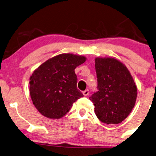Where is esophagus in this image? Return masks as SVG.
Masks as SVG:
<instances>
[{"instance_id": "34e87169", "label": "esophagus", "mask_w": 156, "mask_h": 156, "mask_svg": "<svg viewBox=\"0 0 156 156\" xmlns=\"http://www.w3.org/2000/svg\"><path fill=\"white\" fill-rule=\"evenodd\" d=\"M83 95H84V96H87V95L89 94V90H85V91H83Z\"/></svg>"}]
</instances>
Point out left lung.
<instances>
[{
  "mask_svg": "<svg viewBox=\"0 0 156 156\" xmlns=\"http://www.w3.org/2000/svg\"><path fill=\"white\" fill-rule=\"evenodd\" d=\"M94 60L98 91L89 99L100 121L118 124L129 115L135 104V83L127 67L115 58L97 57Z\"/></svg>",
  "mask_w": 156,
  "mask_h": 156,
  "instance_id": "8db88e82",
  "label": "left lung"
}]
</instances>
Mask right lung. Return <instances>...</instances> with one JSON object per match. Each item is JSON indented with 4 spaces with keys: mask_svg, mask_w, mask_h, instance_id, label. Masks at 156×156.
Wrapping results in <instances>:
<instances>
[{
    "mask_svg": "<svg viewBox=\"0 0 156 156\" xmlns=\"http://www.w3.org/2000/svg\"><path fill=\"white\" fill-rule=\"evenodd\" d=\"M86 61L84 56L61 54L47 60L30 77L29 91L34 105L42 115L59 119L83 97L77 88L75 69Z\"/></svg>",
    "mask_w": 156,
    "mask_h": 156,
    "instance_id": "right-lung-1",
    "label": "right lung"
}]
</instances>
